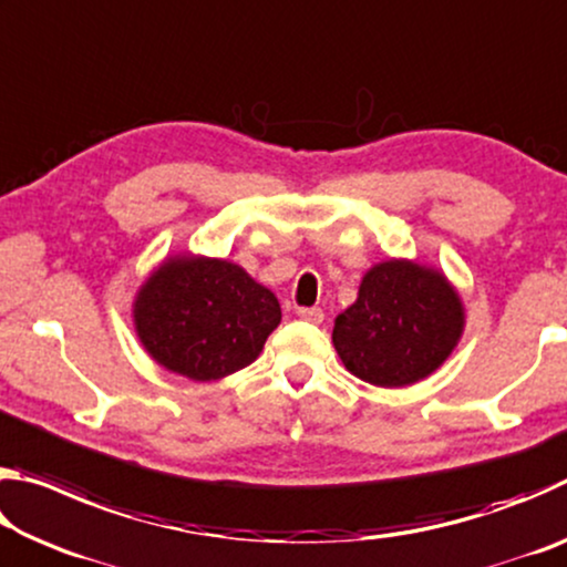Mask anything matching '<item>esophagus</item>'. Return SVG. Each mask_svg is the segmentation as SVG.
<instances>
[{"instance_id":"obj_1","label":"esophagus","mask_w":567,"mask_h":567,"mask_svg":"<svg viewBox=\"0 0 567 567\" xmlns=\"http://www.w3.org/2000/svg\"><path fill=\"white\" fill-rule=\"evenodd\" d=\"M297 318L305 320V322L320 324L324 320V312L320 310V307H300V310H297Z\"/></svg>"}]
</instances>
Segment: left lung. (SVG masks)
<instances>
[{"instance_id": "8db88e82", "label": "left lung", "mask_w": 567, "mask_h": 567, "mask_svg": "<svg viewBox=\"0 0 567 567\" xmlns=\"http://www.w3.org/2000/svg\"><path fill=\"white\" fill-rule=\"evenodd\" d=\"M463 324V302L443 272L388 260L362 277L358 300L334 320L332 342L354 378L405 388L447 360Z\"/></svg>"}]
</instances>
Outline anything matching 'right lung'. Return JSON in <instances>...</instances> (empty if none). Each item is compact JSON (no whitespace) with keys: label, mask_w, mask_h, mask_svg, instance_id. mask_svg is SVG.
<instances>
[{"label":"right lung","mask_w":567,"mask_h":567,"mask_svg":"<svg viewBox=\"0 0 567 567\" xmlns=\"http://www.w3.org/2000/svg\"><path fill=\"white\" fill-rule=\"evenodd\" d=\"M280 320L277 297L243 267L197 255L169 257L134 300V328L152 360L197 382L255 362Z\"/></svg>","instance_id":"obj_1"}]
</instances>
